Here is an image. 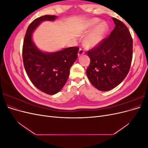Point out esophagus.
Segmentation results:
<instances>
[{
    "mask_svg": "<svg viewBox=\"0 0 148 148\" xmlns=\"http://www.w3.org/2000/svg\"><path fill=\"white\" fill-rule=\"evenodd\" d=\"M84 52H85V51L84 50V49L82 48H80L79 51H78V56H82L83 54V53H84Z\"/></svg>",
    "mask_w": 148,
    "mask_h": 148,
    "instance_id": "1",
    "label": "esophagus"
}]
</instances>
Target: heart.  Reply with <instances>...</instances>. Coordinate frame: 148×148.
Listing matches in <instances>:
<instances>
[{"mask_svg":"<svg viewBox=\"0 0 148 148\" xmlns=\"http://www.w3.org/2000/svg\"><path fill=\"white\" fill-rule=\"evenodd\" d=\"M99 18H92L89 20L87 23V27L89 29H92L99 23ZM107 25L105 22H102L89 33L85 39V42L89 46H96L99 44L104 38L107 31Z\"/></svg>","mask_w":148,"mask_h":148,"instance_id":"b5f03b06","label":"heart"}]
</instances>
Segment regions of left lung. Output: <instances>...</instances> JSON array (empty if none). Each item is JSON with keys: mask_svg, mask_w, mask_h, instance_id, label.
<instances>
[{"mask_svg": "<svg viewBox=\"0 0 148 148\" xmlns=\"http://www.w3.org/2000/svg\"><path fill=\"white\" fill-rule=\"evenodd\" d=\"M115 28L87 52L91 62L86 70L91 84L100 91L117 86L128 75L133 57V39L122 21L112 18Z\"/></svg>", "mask_w": 148, "mask_h": 148, "instance_id": "obj_1", "label": "left lung"}]
</instances>
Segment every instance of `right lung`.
<instances>
[{"label":"right lung","instance_id":"obj_1","mask_svg":"<svg viewBox=\"0 0 148 148\" xmlns=\"http://www.w3.org/2000/svg\"><path fill=\"white\" fill-rule=\"evenodd\" d=\"M55 15H44L31 22L26 30L22 56L26 72L31 82L47 95H55L64 86L71 65L78 57V47H70L53 53L39 51L32 41V34L42 21H53Z\"/></svg>","mask_w":148,"mask_h":148}]
</instances>
